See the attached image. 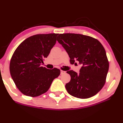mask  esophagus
I'll return each instance as SVG.
<instances>
[{"instance_id":"34e87169","label":"esophagus","mask_w":123,"mask_h":123,"mask_svg":"<svg viewBox=\"0 0 123 123\" xmlns=\"http://www.w3.org/2000/svg\"><path fill=\"white\" fill-rule=\"evenodd\" d=\"M66 73L65 71H63V70H61V74H63Z\"/></svg>"}]
</instances>
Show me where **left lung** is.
Segmentation results:
<instances>
[{"label": "left lung", "mask_w": 123, "mask_h": 123, "mask_svg": "<svg viewBox=\"0 0 123 123\" xmlns=\"http://www.w3.org/2000/svg\"><path fill=\"white\" fill-rule=\"evenodd\" d=\"M57 41L68 54L71 63L77 61L81 65L80 72L66 73L71 77L65 87L70 95L78 98L92 97L104 87L109 70L105 50L97 39L75 33L58 35Z\"/></svg>", "instance_id": "left-lung-1"}]
</instances>
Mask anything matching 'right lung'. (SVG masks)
<instances>
[{
	"label": "right lung",
	"mask_w": 123,
	"mask_h": 123,
	"mask_svg": "<svg viewBox=\"0 0 123 123\" xmlns=\"http://www.w3.org/2000/svg\"><path fill=\"white\" fill-rule=\"evenodd\" d=\"M58 33L38 34L27 38L15 50L10 72L18 90L29 97H37L49 90L54 79L60 74L57 68L41 66L56 43Z\"/></svg>",
	"instance_id": "obj_1"
}]
</instances>
